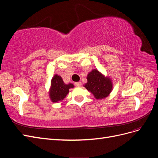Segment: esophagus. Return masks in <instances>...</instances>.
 Wrapping results in <instances>:
<instances>
[{"instance_id": "obj_1", "label": "esophagus", "mask_w": 158, "mask_h": 158, "mask_svg": "<svg viewBox=\"0 0 158 158\" xmlns=\"http://www.w3.org/2000/svg\"><path fill=\"white\" fill-rule=\"evenodd\" d=\"M75 85L77 87H80L81 85V82H75Z\"/></svg>"}]
</instances>
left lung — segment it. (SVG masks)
<instances>
[{
	"mask_svg": "<svg viewBox=\"0 0 158 158\" xmlns=\"http://www.w3.org/2000/svg\"><path fill=\"white\" fill-rule=\"evenodd\" d=\"M88 82L84 87L92 93L97 99L107 97L111 92L113 85L109 78L105 77L97 70H93L87 77Z\"/></svg>",
	"mask_w": 158,
	"mask_h": 158,
	"instance_id": "8db88e82",
	"label": "left lung"
}]
</instances>
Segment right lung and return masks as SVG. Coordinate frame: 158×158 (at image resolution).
<instances>
[{
	"label": "right lung",
	"mask_w": 158,
	"mask_h": 158,
	"mask_svg": "<svg viewBox=\"0 0 158 158\" xmlns=\"http://www.w3.org/2000/svg\"><path fill=\"white\" fill-rule=\"evenodd\" d=\"M73 84H65L60 76L55 75L51 80V87L49 92L51 100L52 102H59L63 100L68 94L70 88H73Z\"/></svg>",
	"instance_id": "add662e5"
}]
</instances>
